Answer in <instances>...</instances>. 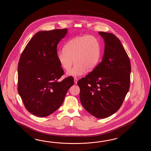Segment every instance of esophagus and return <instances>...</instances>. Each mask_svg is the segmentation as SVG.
I'll list each match as a JSON object with an SVG mask.
<instances>
[{"instance_id": "34e87169", "label": "esophagus", "mask_w": 151, "mask_h": 151, "mask_svg": "<svg viewBox=\"0 0 151 151\" xmlns=\"http://www.w3.org/2000/svg\"><path fill=\"white\" fill-rule=\"evenodd\" d=\"M74 83H77V81H78V79H77V78H74Z\"/></svg>"}]
</instances>
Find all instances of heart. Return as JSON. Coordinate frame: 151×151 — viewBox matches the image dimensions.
<instances>
[{
  "instance_id": "1",
  "label": "heart",
  "mask_w": 151,
  "mask_h": 151,
  "mask_svg": "<svg viewBox=\"0 0 151 151\" xmlns=\"http://www.w3.org/2000/svg\"><path fill=\"white\" fill-rule=\"evenodd\" d=\"M100 57V46L98 40L94 36L81 35L74 37L65 45L63 51L57 53L58 61L63 68L68 71L74 63V66L68 71V76H81L87 70L96 67Z\"/></svg>"
}]
</instances>
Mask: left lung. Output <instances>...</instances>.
<instances>
[{"label": "left lung", "mask_w": 151, "mask_h": 151, "mask_svg": "<svg viewBox=\"0 0 151 151\" xmlns=\"http://www.w3.org/2000/svg\"><path fill=\"white\" fill-rule=\"evenodd\" d=\"M99 34L105 44L102 61L77 83L85 109L103 119L115 113L122 105L129 88L131 67L119 39L110 33Z\"/></svg>", "instance_id": "left-lung-1"}]
</instances>
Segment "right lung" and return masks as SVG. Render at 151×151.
Instances as JSON below:
<instances>
[{"label":"right lung","instance_id":"1","mask_svg":"<svg viewBox=\"0 0 151 151\" xmlns=\"http://www.w3.org/2000/svg\"><path fill=\"white\" fill-rule=\"evenodd\" d=\"M66 29L38 32L26 46L18 66V92L26 109L39 117L50 115L61 106L74 78L59 79L64 71L57 58V45Z\"/></svg>","mask_w":151,"mask_h":151}]
</instances>
